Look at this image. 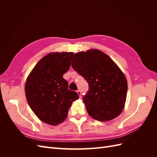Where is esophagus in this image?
I'll return each instance as SVG.
<instances>
[{
    "instance_id": "1",
    "label": "esophagus",
    "mask_w": 157,
    "mask_h": 157,
    "mask_svg": "<svg viewBox=\"0 0 157 157\" xmlns=\"http://www.w3.org/2000/svg\"><path fill=\"white\" fill-rule=\"evenodd\" d=\"M77 94H78V96H79V98H81V92L80 91V90H77Z\"/></svg>"
}]
</instances>
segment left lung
Masks as SVG:
<instances>
[{
  "label": "left lung",
  "mask_w": 157,
  "mask_h": 157,
  "mask_svg": "<svg viewBox=\"0 0 157 157\" xmlns=\"http://www.w3.org/2000/svg\"><path fill=\"white\" fill-rule=\"evenodd\" d=\"M71 62L88 83L89 90L82 99L89 115L101 122L119 115L126 101L127 80L110 57L92 49L76 53Z\"/></svg>",
  "instance_id": "obj_1"
}]
</instances>
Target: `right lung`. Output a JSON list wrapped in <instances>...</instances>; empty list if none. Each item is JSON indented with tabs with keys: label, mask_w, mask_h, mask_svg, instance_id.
Listing matches in <instances>:
<instances>
[{
	"label": "right lung",
	"mask_w": 157,
	"mask_h": 157,
	"mask_svg": "<svg viewBox=\"0 0 157 157\" xmlns=\"http://www.w3.org/2000/svg\"><path fill=\"white\" fill-rule=\"evenodd\" d=\"M73 52L50 53L42 58L28 76L25 96L32 111L46 124L57 125L67 118L78 94L68 89L63 78L69 70Z\"/></svg>",
	"instance_id": "1"
}]
</instances>
